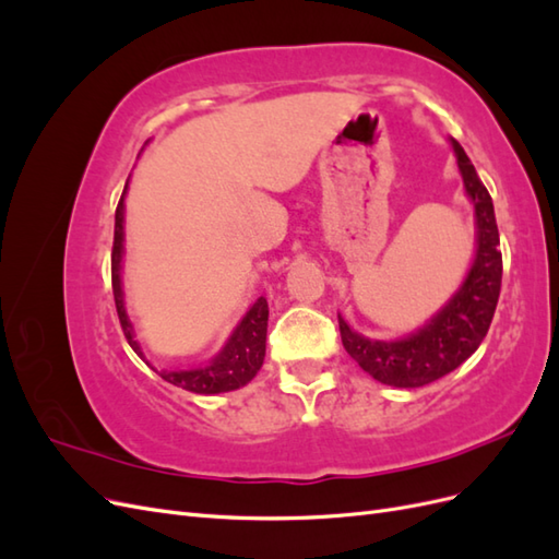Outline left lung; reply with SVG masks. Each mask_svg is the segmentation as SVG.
Here are the masks:
<instances>
[{"instance_id":"left-lung-1","label":"left lung","mask_w":559,"mask_h":559,"mask_svg":"<svg viewBox=\"0 0 559 559\" xmlns=\"http://www.w3.org/2000/svg\"><path fill=\"white\" fill-rule=\"evenodd\" d=\"M450 144L466 198L473 205V226H476V251H473L466 277L425 324L408 335L394 337V341L368 337L354 331L343 314H337L343 347L349 357L370 378L389 386L415 389L452 373L480 347L497 310L501 292V251L495 205L462 144L452 138Z\"/></svg>"}]
</instances>
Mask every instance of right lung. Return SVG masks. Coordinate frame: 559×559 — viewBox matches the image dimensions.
I'll return each instance as SVG.
<instances>
[{"label": "right lung", "instance_id": "right-lung-1", "mask_svg": "<svg viewBox=\"0 0 559 559\" xmlns=\"http://www.w3.org/2000/svg\"><path fill=\"white\" fill-rule=\"evenodd\" d=\"M126 193H128V183L123 189L121 200H118L116 207V224H114V251H111V286H114V300H116V312L118 319H121L123 333L128 337L130 347L134 349L140 359L146 361L142 345L138 337H134L132 321L126 312V294H123V240H126ZM265 333H267V300L259 296L251 302L249 310L242 314L238 321V326L233 329L228 335V341L224 347L218 349L214 357L207 364L191 366V368H163L158 370L156 366H151L156 373L175 386L186 389V392L202 394V396H214V394H224V392H235L245 384H249L263 366L265 359Z\"/></svg>", "mask_w": 559, "mask_h": 559}]
</instances>
